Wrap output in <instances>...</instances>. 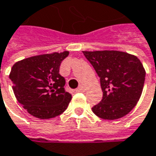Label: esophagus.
<instances>
[{"label":"esophagus","instance_id":"34e87169","mask_svg":"<svg viewBox=\"0 0 156 156\" xmlns=\"http://www.w3.org/2000/svg\"><path fill=\"white\" fill-rule=\"evenodd\" d=\"M76 91L78 92V93H83V92H85V91H86V87H85L84 85H80V86L77 88V90H76Z\"/></svg>","mask_w":156,"mask_h":156}]
</instances>
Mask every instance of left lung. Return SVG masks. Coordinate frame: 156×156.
<instances>
[{"label":"left lung","mask_w":156,"mask_h":156,"mask_svg":"<svg viewBox=\"0 0 156 156\" xmlns=\"http://www.w3.org/2000/svg\"><path fill=\"white\" fill-rule=\"evenodd\" d=\"M101 80L102 100L92 109L100 118L115 120L128 114L141 96L146 70L140 59L117 50L83 51Z\"/></svg>","instance_id":"1"}]
</instances>
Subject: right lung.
Returning <instances> with one entry per match:
<instances>
[{
	"mask_svg": "<svg viewBox=\"0 0 156 156\" xmlns=\"http://www.w3.org/2000/svg\"><path fill=\"white\" fill-rule=\"evenodd\" d=\"M69 51L43 54L18 61L9 78L16 100L29 114L49 119L65 111L71 94L65 92V79L59 74L61 62Z\"/></svg>",
	"mask_w": 156,
	"mask_h": 156,
	"instance_id": "right-lung-1",
	"label": "right lung"
}]
</instances>
